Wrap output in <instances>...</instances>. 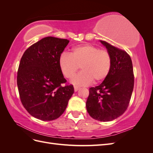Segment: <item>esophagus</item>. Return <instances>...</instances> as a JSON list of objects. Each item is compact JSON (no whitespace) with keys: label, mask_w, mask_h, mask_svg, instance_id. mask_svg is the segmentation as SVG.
<instances>
[{"label":"esophagus","mask_w":153,"mask_h":153,"mask_svg":"<svg viewBox=\"0 0 153 153\" xmlns=\"http://www.w3.org/2000/svg\"><path fill=\"white\" fill-rule=\"evenodd\" d=\"M79 89H80V87H78L77 86H74V90H75V92L78 91V90H79Z\"/></svg>","instance_id":"1"}]
</instances>
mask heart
Listing matches in <instances>:
<instances>
[{
	"label": "heart",
	"mask_w": 153,
	"mask_h": 153,
	"mask_svg": "<svg viewBox=\"0 0 153 153\" xmlns=\"http://www.w3.org/2000/svg\"><path fill=\"white\" fill-rule=\"evenodd\" d=\"M59 65L64 77L72 78L81 66L82 71L74 77L71 83L77 86H86L103 81L109 75L112 58L106 50L90 44L74 47L71 54L63 52L59 59Z\"/></svg>",
	"instance_id": "1"
}]
</instances>
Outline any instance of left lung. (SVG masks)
<instances>
[{
	"instance_id": "obj_1",
	"label": "left lung",
	"mask_w": 153,
	"mask_h": 153,
	"mask_svg": "<svg viewBox=\"0 0 153 153\" xmlns=\"http://www.w3.org/2000/svg\"><path fill=\"white\" fill-rule=\"evenodd\" d=\"M110 53L112 67L100 85L89 89L86 108L90 116L100 121H111L126 110L134 87L131 57L124 50L100 41Z\"/></svg>"
}]
</instances>
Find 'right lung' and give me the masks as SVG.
<instances>
[{
	"label": "right lung",
	"instance_id": "obj_1",
	"mask_svg": "<svg viewBox=\"0 0 153 153\" xmlns=\"http://www.w3.org/2000/svg\"><path fill=\"white\" fill-rule=\"evenodd\" d=\"M69 41L46 37L27 48L21 58L17 85L21 102L32 116L42 121L59 118L74 92L59 65V59Z\"/></svg>",
	"mask_w": 153,
	"mask_h": 153
}]
</instances>
